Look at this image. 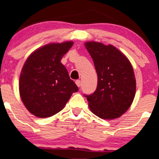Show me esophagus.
Returning a JSON list of instances; mask_svg holds the SVG:
<instances>
[{
  "label": "esophagus",
  "mask_w": 159,
  "mask_h": 159,
  "mask_svg": "<svg viewBox=\"0 0 159 159\" xmlns=\"http://www.w3.org/2000/svg\"><path fill=\"white\" fill-rule=\"evenodd\" d=\"M75 84H76V85L78 86V87H80V86H81V81H80V80H77V81H75Z\"/></svg>",
  "instance_id": "obj_1"
}]
</instances>
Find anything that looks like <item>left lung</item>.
Here are the masks:
<instances>
[{"instance_id":"8db88e82","label":"left lung","mask_w":159,"mask_h":159,"mask_svg":"<svg viewBox=\"0 0 159 159\" xmlns=\"http://www.w3.org/2000/svg\"><path fill=\"white\" fill-rule=\"evenodd\" d=\"M97 74L95 92L86 95L91 111L102 119L120 117L132 105L136 80L126 57L112 45L90 41L85 43Z\"/></svg>"}]
</instances>
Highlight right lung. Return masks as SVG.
I'll use <instances>...</instances> for the list:
<instances>
[{
    "label": "right lung",
    "mask_w": 159,
    "mask_h": 159,
    "mask_svg": "<svg viewBox=\"0 0 159 159\" xmlns=\"http://www.w3.org/2000/svg\"><path fill=\"white\" fill-rule=\"evenodd\" d=\"M73 42L49 43L30 55L21 71L19 89L26 108L39 118L62 111L78 86L60 62Z\"/></svg>",
    "instance_id": "add662e5"
}]
</instances>
